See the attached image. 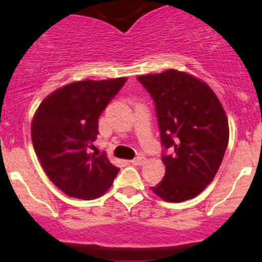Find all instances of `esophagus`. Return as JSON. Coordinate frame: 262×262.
I'll return each mask as SVG.
<instances>
[{
  "label": "esophagus",
  "mask_w": 262,
  "mask_h": 262,
  "mask_svg": "<svg viewBox=\"0 0 262 262\" xmlns=\"http://www.w3.org/2000/svg\"><path fill=\"white\" fill-rule=\"evenodd\" d=\"M143 162H144L143 156H137V158H134L133 160H130V164L135 165V166H137V165H141Z\"/></svg>",
  "instance_id": "obj_1"
}]
</instances>
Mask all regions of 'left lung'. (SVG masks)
Wrapping results in <instances>:
<instances>
[{
    "mask_svg": "<svg viewBox=\"0 0 262 262\" xmlns=\"http://www.w3.org/2000/svg\"><path fill=\"white\" fill-rule=\"evenodd\" d=\"M151 96L160 129L164 179L152 192L166 202H183L212 182L229 140L225 112L206 83L182 71L138 76Z\"/></svg>",
    "mask_w": 262,
    "mask_h": 262,
    "instance_id": "obj_1",
    "label": "left lung"
}]
</instances>
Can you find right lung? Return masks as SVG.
<instances>
[{
    "instance_id": "add662e5",
    "label": "right lung",
    "mask_w": 262,
    "mask_h": 262,
    "mask_svg": "<svg viewBox=\"0 0 262 262\" xmlns=\"http://www.w3.org/2000/svg\"><path fill=\"white\" fill-rule=\"evenodd\" d=\"M127 79L77 81L48 96L32 122V141L47 176L70 197L95 200L119 169L106 154H91L98 118Z\"/></svg>"
}]
</instances>
